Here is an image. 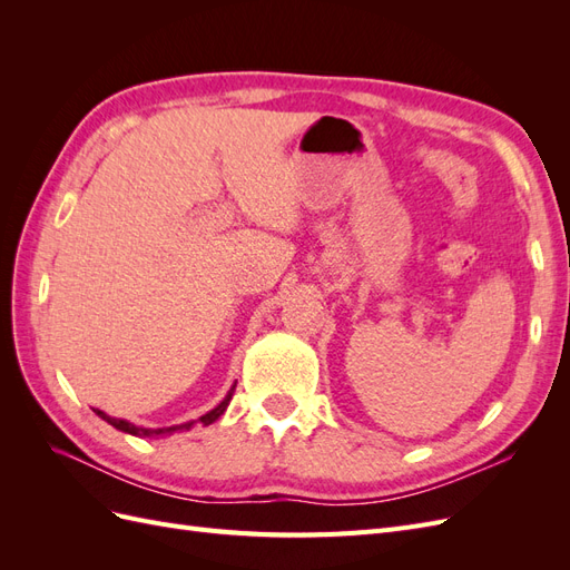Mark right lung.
<instances>
[{"label":"right lung","mask_w":570,"mask_h":570,"mask_svg":"<svg viewBox=\"0 0 570 570\" xmlns=\"http://www.w3.org/2000/svg\"><path fill=\"white\" fill-rule=\"evenodd\" d=\"M233 392H235V385L230 387V392L226 394V400H223L216 409H212L209 413H204V416H199L197 419V423H202V425H212L214 421H218L220 416H223V411L228 409V404H230V400H233ZM95 413L99 419H105L109 425H114L116 430H124V433H128V435H135V438H154V435H166V433H176V430H189L195 425V421L193 423H183V425H174V428H137V425H132V423H128V421H120V419H111V416H107L105 411H99V409H95Z\"/></svg>","instance_id":"add662e5"}]
</instances>
